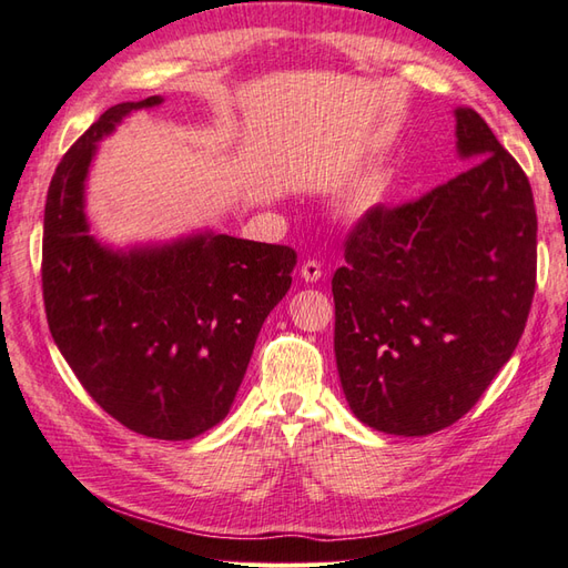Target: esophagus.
<instances>
[{
    "label": "esophagus",
    "mask_w": 568,
    "mask_h": 568,
    "mask_svg": "<svg viewBox=\"0 0 568 568\" xmlns=\"http://www.w3.org/2000/svg\"><path fill=\"white\" fill-rule=\"evenodd\" d=\"M300 275H303V281L307 283H317L322 277V265L317 261H305L303 268H300Z\"/></svg>",
    "instance_id": "1"
}]
</instances>
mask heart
I'll use <instances>...</instances> for the list:
<instances>
[{
  "mask_svg": "<svg viewBox=\"0 0 568 568\" xmlns=\"http://www.w3.org/2000/svg\"><path fill=\"white\" fill-rule=\"evenodd\" d=\"M383 190H385L383 183H371L368 190H366V200H368V202H376V200L383 195Z\"/></svg>",
  "mask_w": 568,
  "mask_h": 568,
  "instance_id": "heart-1",
  "label": "heart"
}]
</instances>
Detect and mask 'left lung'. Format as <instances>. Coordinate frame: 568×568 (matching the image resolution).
<instances>
[{
	"mask_svg": "<svg viewBox=\"0 0 568 568\" xmlns=\"http://www.w3.org/2000/svg\"><path fill=\"white\" fill-rule=\"evenodd\" d=\"M454 114L470 165L419 200L371 207L332 277L346 403L364 425L400 437L439 432L478 403L535 297L529 180L478 112Z\"/></svg>",
	"mask_w": 568,
	"mask_h": 568,
	"instance_id": "8db88e82",
	"label": "left lung"
}]
</instances>
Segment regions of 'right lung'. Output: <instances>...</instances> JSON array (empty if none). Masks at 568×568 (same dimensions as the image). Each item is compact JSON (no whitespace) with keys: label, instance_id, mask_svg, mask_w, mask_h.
<instances>
[{"label":"right lung","instance_id":"obj_1","mask_svg":"<svg viewBox=\"0 0 568 568\" xmlns=\"http://www.w3.org/2000/svg\"><path fill=\"white\" fill-rule=\"evenodd\" d=\"M146 98L106 110L58 163L43 214V303L53 342L106 415L153 439L222 422L297 253L226 234L114 251L90 234L84 180L98 141Z\"/></svg>","mask_w":568,"mask_h":568}]
</instances>
